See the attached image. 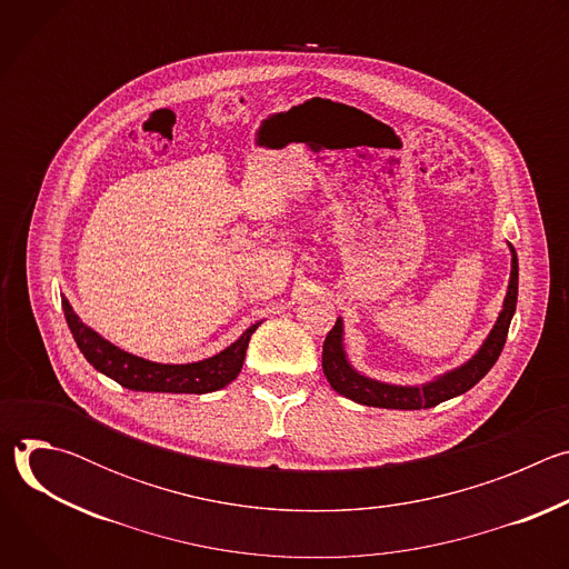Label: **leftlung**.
I'll return each mask as SVG.
<instances>
[{"instance_id":"left-lung-1","label":"left lung","mask_w":569,"mask_h":569,"mask_svg":"<svg viewBox=\"0 0 569 569\" xmlns=\"http://www.w3.org/2000/svg\"><path fill=\"white\" fill-rule=\"evenodd\" d=\"M509 250H511V277H509V288H507L502 310L498 315V321L491 329L489 338L483 340V345L477 349V353L468 362H463L461 367H455L452 371H446L423 385H389L382 380H373L369 376H362L349 362L347 351H345V321H342V317H338L336 327L329 331L327 340H323V351H321L323 376H327L331 387L338 393H342L360 405H369V408H385V410L435 408V405L450 400L459 393H466L470 387H475L486 373L491 371V367L500 358L505 342H507L509 323L516 312L518 257H516L513 246H509Z\"/></svg>"}]
</instances>
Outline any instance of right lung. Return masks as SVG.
I'll list each match as a JSON object with an SVG mask.
<instances>
[{"label": "right lung", "mask_w": 569, "mask_h": 569, "mask_svg": "<svg viewBox=\"0 0 569 569\" xmlns=\"http://www.w3.org/2000/svg\"><path fill=\"white\" fill-rule=\"evenodd\" d=\"M62 310L67 327L86 360L114 382L132 391H164V393H209L229 385L242 369L246 351L250 345L252 333L261 327V321L242 333L233 345L222 349L220 353L204 358L200 362L189 365H161L150 362L146 358L132 356L97 331H92L88 323L80 321L73 312L71 303L62 297Z\"/></svg>", "instance_id": "add662e5"}]
</instances>
